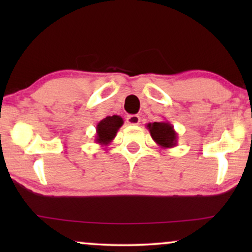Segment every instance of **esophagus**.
I'll list each match as a JSON object with an SVG mask.
<instances>
[{
	"instance_id": "esophagus-1",
	"label": "esophagus",
	"mask_w": 252,
	"mask_h": 252,
	"mask_svg": "<svg viewBox=\"0 0 252 252\" xmlns=\"http://www.w3.org/2000/svg\"><path fill=\"white\" fill-rule=\"evenodd\" d=\"M126 122H127V124H129V125H139L140 117L137 115H129V116H127Z\"/></svg>"
}]
</instances>
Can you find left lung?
Wrapping results in <instances>:
<instances>
[{
    "label": "left lung",
    "instance_id": "8db88e82",
    "mask_svg": "<svg viewBox=\"0 0 252 252\" xmlns=\"http://www.w3.org/2000/svg\"><path fill=\"white\" fill-rule=\"evenodd\" d=\"M147 128L153 140L161 148H173L178 143V133L175 132L172 124L165 122H155L147 124Z\"/></svg>",
    "mask_w": 252,
    "mask_h": 252
}]
</instances>
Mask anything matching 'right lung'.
Segmentation results:
<instances>
[{
    "instance_id": "right-lung-1",
    "label": "right lung",
    "mask_w": 252,
    "mask_h": 252,
    "mask_svg": "<svg viewBox=\"0 0 252 252\" xmlns=\"http://www.w3.org/2000/svg\"><path fill=\"white\" fill-rule=\"evenodd\" d=\"M124 120L119 116H109L102 119L96 125V136L95 143L101 146H108L117 135V132L123 126Z\"/></svg>"
}]
</instances>
